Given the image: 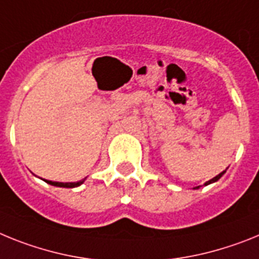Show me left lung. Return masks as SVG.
I'll return each mask as SVG.
<instances>
[{
  "instance_id": "8db88e82",
  "label": "left lung",
  "mask_w": 259,
  "mask_h": 259,
  "mask_svg": "<svg viewBox=\"0 0 259 259\" xmlns=\"http://www.w3.org/2000/svg\"><path fill=\"white\" fill-rule=\"evenodd\" d=\"M224 173H226V170H223V172H222V173H219V175H218V176H215V177H213V179L208 180L207 183H204V186H206V185H210V184H212V183H217L218 180H219V179H220V177L223 176ZM198 188H199V186H197V189H198Z\"/></svg>"
}]
</instances>
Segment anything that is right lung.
Masks as SVG:
<instances>
[{
    "label": "right lung",
    "instance_id": "right-lung-1",
    "mask_svg": "<svg viewBox=\"0 0 259 259\" xmlns=\"http://www.w3.org/2000/svg\"><path fill=\"white\" fill-rule=\"evenodd\" d=\"M84 180L83 179L80 181H76V183H56V181H49V180H44L47 184L53 186H58V188H76V186H80L83 183H84Z\"/></svg>",
    "mask_w": 259,
    "mask_h": 259
}]
</instances>
